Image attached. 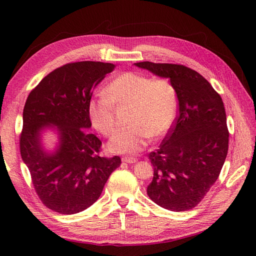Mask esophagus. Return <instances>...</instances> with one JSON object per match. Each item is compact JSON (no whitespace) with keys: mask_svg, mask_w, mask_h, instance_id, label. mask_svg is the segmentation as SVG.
Segmentation results:
<instances>
[{"mask_svg":"<svg viewBox=\"0 0 256 256\" xmlns=\"http://www.w3.org/2000/svg\"><path fill=\"white\" fill-rule=\"evenodd\" d=\"M122 162H128V164H134V162H136L138 160L134 158V157H128V156H125L122 158Z\"/></svg>","mask_w":256,"mask_h":256,"instance_id":"1","label":"esophagus"}]
</instances>
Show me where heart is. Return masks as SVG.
I'll list each match as a JSON object with an SVG mask.
<instances>
[{
  "label": "heart",
  "instance_id": "obj_1",
  "mask_svg": "<svg viewBox=\"0 0 256 256\" xmlns=\"http://www.w3.org/2000/svg\"><path fill=\"white\" fill-rule=\"evenodd\" d=\"M104 92L89 101L88 112L94 126L106 136H111L116 130L114 106H132L128 120L130 125L120 130L108 142L112 153H140L152 136H162L175 121L176 92L165 79L152 80L145 74L125 72L114 78Z\"/></svg>",
  "mask_w": 256,
  "mask_h": 256
}]
</instances>
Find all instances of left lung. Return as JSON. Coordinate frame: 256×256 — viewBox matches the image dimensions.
<instances>
[{"instance_id":"left-lung-1","label":"left lung","mask_w":256,"mask_h":256,"mask_svg":"<svg viewBox=\"0 0 256 256\" xmlns=\"http://www.w3.org/2000/svg\"><path fill=\"white\" fill-rule=\"evenodd\" d=\"M134 64L170 80L178 99L175 125L150 154L154 177L148 194L164 209L190 210L209 192L224 164L229 146L224 104L202 76L182 64Z\"/></svg>"}]
</instances>
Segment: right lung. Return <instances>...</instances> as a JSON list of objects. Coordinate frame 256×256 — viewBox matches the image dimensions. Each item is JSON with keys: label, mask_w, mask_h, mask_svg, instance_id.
Listing matches in <instances>:
<instances>
[{"label": "right lung", "mask_w": 256, "mask_h": 256, "mask_svg": "<svg viewBox=\"0 0 256 256\" xmlns=\"http://www.w3.org/2000/svg\"><path fill=\"white\" fill-rule=\"evenodd\" d=\"M114 68L100 62L67 64L48 74L26 100L22 160L42 204L62 214H78L94 204L121 164L118 156L101 157V140L88 132L92 91ZM50 130L58 136L54 149L44 143Z\"/></svg>", "instance_id": "add662e5"}]
</instances>
